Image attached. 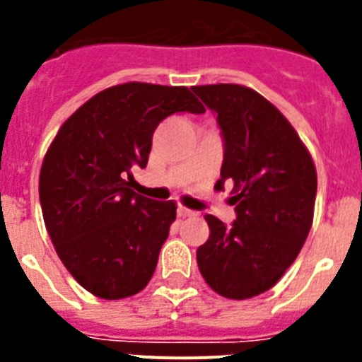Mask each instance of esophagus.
I'll return each instance as SVG.
<instances>
[{
    "label": "esophagus",
    "mask_w": 362,
    "mask_h": 362,
    "mask_svg": "<svg viewBox=\"0 0 362 362\" xmlns=\"http://www.w3.org/2000/svg\"><path fill=\"white\" fill-rule=\"evenodd\" d=\"M177 216L179 217H192V216H196V212H194V210H188L187 206H177Z\"/></svg>",
    "instance_id": "esophagus-1"
}]
</instances>
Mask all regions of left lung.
Here are the masks:
<instances>
[{"label":"left lung","mask_w":362,"mask_h":362,"mask_svg":"<svg viewBox=\"0 0 362 362\" xmlns=\"http://www.w3.org/2000/svg\"><path fill=\"white\" fill-rule=\"evenodd\" d=\"M192 90L217 114L225 159L216 187L233 183L238 214L232 226L204 216L210 238L197 248V267L219 296L250 299L270 290L305 245L317 172L296 129L261 94L232 83Z\"/></svg>","instance_id":"obj_1"}]
</instances>
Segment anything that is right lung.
I'll return each instance as SVG.
<instances>
[{
	"mask_svg": "<svg viewBox=\"0 0 362 362\" xmlns=\"http://www.w3.org/2000/svg\"><path fill=\"white\" fill-rule=\"evenodd\" d=\"M175 112L204 107L187 86H110L74 112L45 153V226L66 270L95 297L136 296L158 267L177 206L130 187L148 163L153 130Z\"/></svg>",
	"mask_w": 362,
	"mask_h": 362,
	"instance_id": "right-lung-1",
	"label": "right lung"
}]
</instances>
